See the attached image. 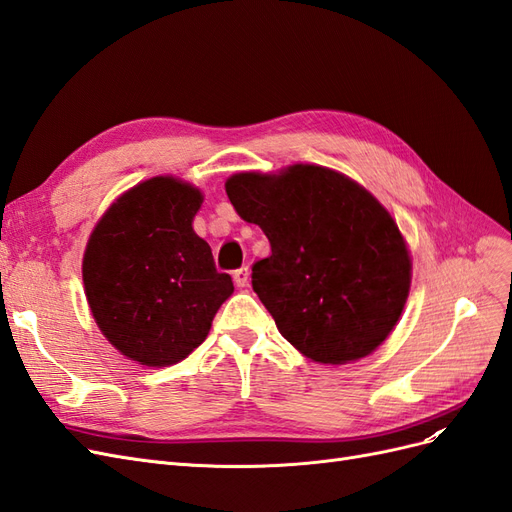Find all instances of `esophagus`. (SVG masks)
Returning a JSON list of instances; mask_svg holds the SVG:
<instances>
[{
	"label": "esophagus",
	"mask_w": 512,
	"mask_h": 512,
	"mask_svg": "<svg viewBox=\"0 0 512 512\" xmlns=\"http://www.w3.org/2000/svg\"><path fill=\"white\" fill-rule=\"evenodd\" d=\"M232 280H235V284H237L239 288L247 286V282H250V269H247V267L237 269L235 273H232Z\"/></svg>",
	"instance_id": "obj_1"
}]
</instances>
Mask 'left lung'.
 Here are the masks:
<instances>
[{"instance_id":"8db88e82","label":"left lung","mask_w":512,"mask_h":512,"mask_svg":"<svg viewBox=\"0 0 512 512\" xmlns=\"http://www.w3.org/2000/svg\"><path fill=\"white\" fill-rule=\"evenodd\" d=\"M226 194L271 243V256L254 262L252 286L294 348L342 365L389 337L412 265L397 224L374 196L312 164L280 175L239 173L226 181Z\"/></svg>"}]
</instances>
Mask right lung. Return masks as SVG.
<instances>
[{
    "mask_svg": "<svg viewBox=\"0 0 512 512\" xmlns=\"http://www.w3.org/2000/svg\"><path fill=\"white\" fill-rule=\"evenodd\" d=\"M200 203L190 183L153 177L123 194L89 237L83 282L91 314L108 342L141 365L185 359L235 290L192 228Z\"/></svg>",
    "mask_w": 512,
    "mask_h": 512,
    "instance_id": "obj_1",
    "label": "right lung"
}]
</instances>
